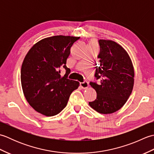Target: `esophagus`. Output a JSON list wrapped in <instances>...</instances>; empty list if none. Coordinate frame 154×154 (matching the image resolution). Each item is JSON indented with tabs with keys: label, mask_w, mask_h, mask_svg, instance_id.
Instances as JSON below:
<instances>
[{
	"label": "esophagus",
	"mask_w": 154,
	"mask_h": 154,
	"mask_svg": "<svg viewBox=\"0 0 154 154\" xmlns=\"http://www.w3.org/2000/svg\"><path fill=\"white\" fill-rule=\"evenodd\" d=\"M80 86L82 89H87L88 87H89V83H88V82H87V81H84L83 83H80Z\"/></svg>",
	"instance_id": "34e87169"
}]
</instances>
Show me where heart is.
<instances>
[{
	"label": "heart",
	"mask_w": 154,
	"mask_h": 154,
	"mask_svg": "<svg viewBox=\"0 0 154 154\" xmlns=\"http://www.w3.org/2000/svg\"><path fill=\"white\" fill-rule=\"evenodd\" d=\"M89 44H90V47L91 46H95V43H94V41H91Z\"/></svg>",
	"instance_id": "1"
}]
</instances>
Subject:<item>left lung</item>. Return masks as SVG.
<instances>
[{"label":"left lung","instance_id":"obj_1","mask_svg":"<svg viewBox=\"0 0 154 154\" xmlns=\"http://www.w3.org/2000/svg\"><path fill=\"white\" fill-rule=\"evenodd\" d=\"M99 43L100 53L94 74L99 82H90L97 99L89 104L97 112L107 114L120 109L128 99L134 70L129 55L120 45L109 40H100Z\"/></svg>","mask_w":154,"mask_h":154}]
</instances>
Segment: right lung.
Listing matches in <instances>:
<instances>
[{
    "instance_id": "obj_1",
    "label": "right lung",
    "mask_w": 154,
    "mask_h": 154,
    "mask_svg": "<svg viewBox=\"0 0 154 154\" xmlns=\"http://www.w3.org/2000/svg\"><path fill=\"white\" fill-rule=\"evenodd\" d=\"M80 37L54 35L42 39L28 51L22 65L21 84L28 103L38 112L55 116L67 106L71 93L79 85L67 79L70 49ZM63 67L66 73L60 76Z\"/></svg>"
}]
</instances>
